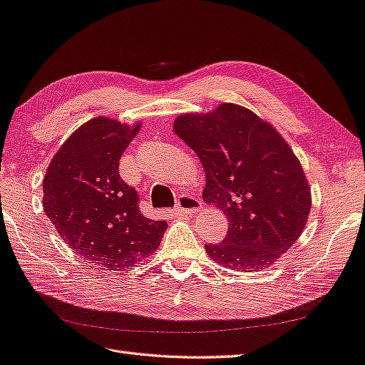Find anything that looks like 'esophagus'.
<instances>
[{
	"label": "esophagus",
	"mask_w": 365,
	"mask_h": 365,
	"mask_svg": "<svg viewBox=\"0 0 365 365\" xmlns=\"http://www.w3.org/2000/svg\"><path fill=\"white\" fill-rule=\"evenodd\" d=\"M200 207H202V203L197 197L190 196V194H183V196H180L179 200H177L175 211L180 215H194V213H197Z\"/></svg>",
	"instance_id": "esophagus-1"
}]
</instances>
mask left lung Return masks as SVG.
Listing matches in <instances>:
<instances>
[{
    "mask_svg": "<svg viewBox=\"0 0 365 365\" xmlns=\"http://www.w3.org/2000/svg\"><path fill=\"white\" fill-rule=\"evenodd\" d=\"M174 132L203 165V200L230 222L222 242L205 245L208 257L238 272L274 264L300 238L312 205L289 144L252 110L230 103L177 116Z\"/></svg>",
    "mask_w": 365,
    "mask_h": 365,
    "instance_id": "8db88e82",
    "label": "left lung"
}]
</instances>
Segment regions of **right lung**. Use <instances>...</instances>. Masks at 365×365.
<instances>
[{"mask_svg": "<svg viewBox=\"0 0 365 365\" xmlns=\"http://www.w3.org/2000/svg\"><path fill=\"white\" fill-rule=\"evenodd\" d=\"M140 127L93 118L66 138L43 179V210L57 233L107 270H127L150 257L168 227L141 215L137 191L120 177V158Z\"/></svg>", "mask_w": 365, "mask_h": 365, "instance_id": "right-lung-1", "label": "right lung"}]
</instances>
